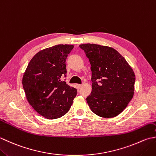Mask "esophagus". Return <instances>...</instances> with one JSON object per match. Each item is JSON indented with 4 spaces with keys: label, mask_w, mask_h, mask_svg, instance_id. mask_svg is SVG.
Wrapping results in <instances>:
<instances>
[{
    "label": "esophagus",
    "mask_w": 156,
    "mask_h": 156,
    "mask_svg": "<svg viewBox=\"0 0 156 156\" xmlns=\"http://www.w3.org/2000/svg\"><path fill=\"white\" fill-rule=\"evenodd\" d=\"M82 87V84H76V87H77V88H80Z\"/></svg>",
    "instance_id": "esophagus-1"
}]
</instances>
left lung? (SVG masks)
<instances>
[{
	"mask_svg": "<svg viewBox=\"0 0 156 156\" xmlns=\"http://www.w3.org/2000/svg\"><path fill=\"white\" fill-rule=\"evenodd\" d=\"M92 71L90 94L87 103L94 114L112 118L127 107L134 94L135 75L125 59L108 46L81 44Z\"/></svg>",
	"mask_w": 156,
	"mask_h": 156,
	"instance_id": "obj_1",
	"label": "left lung"
}]
</instances>
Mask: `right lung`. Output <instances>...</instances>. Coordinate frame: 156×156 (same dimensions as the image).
<instances>
[{
  "label": "right lung",
  "mask_w": 156,
  "mask_h": 156,
  "mask_svg": "<svg viewBox=\"0 0 156 156\" xmlns=\"http://www.w3.org/2000/svg\"><path fill=\"white\" fill-rule=\"evenodd\" d=\"M73 45H56L37 53L23 76L26 98L34 110L48 119L66 115L77 90L62 80L66 74V61Z\"/></svg>",
  "instance_id": "right-lung-1"
}]
</instances>
